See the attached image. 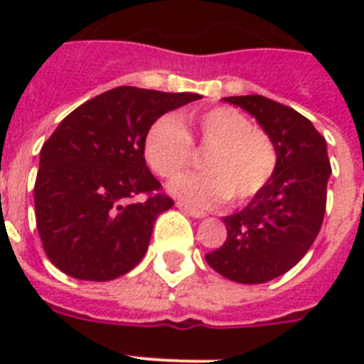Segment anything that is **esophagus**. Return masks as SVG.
Here are the masks:
<instances>
[{
	"instance_id": "34e87169",
	"label": "esophagus",
	"mask_w": 364,
	"mask_h": 364,
	"mask_svg": "<svg viewBox=\"0 0 364 364\" xmlns=\"http://www.w3.org/2000/svg\"><path fill=\"white\" fill-rule=\"evenodd\" d=\"M177 208H179L181 211H185L187 215L194 217V219H204V217H205L204 211L194 210V208H191V205H187V204H183V202H177Z\"/></svg>"
}]
</instances>
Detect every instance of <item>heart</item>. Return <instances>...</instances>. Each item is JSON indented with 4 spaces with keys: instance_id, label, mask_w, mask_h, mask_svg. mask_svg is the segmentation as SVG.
I'll list each match as a JSON object with an SVG mask.
<instances>
[{
    "instance_id": "obj_1",
    "label": "heart",
    "mask_w": 364,
    "mask_h": 364,
    "mask_svg": "<svg viewBox=\"0 0 364 364\" xmlns=\"http://www.w3.org/2000/svg\"><path fill=\"white\" fill-rule=\"evenodd\" d=\"M162 115L149 126L143 139V156L160 177H173L193 160L194 134L205 154L204 173L179 176L170 183V193L194 208L208 210L225 200L247 202L270 183L277 166V151L266 132L255 128L234 107H213L181 117Z\"/></svg>"
}]
</instances>
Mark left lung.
<instances>
[{
	"mask_svg": "<svg viewBox=\"0 0 364 364\" xmlns=\"http://www.w3.org/2000/svg\"><path fill=\"white\" fill-rule=\"evenodd\" d=\"M255 117L277 151L270 183L234 215L223 217L227 240L205 255L236 283H266L299 262L319 234L331 162L327 141L306 117L259 94L223 98Z\"/></svg>",
	"mask_w": 364,
	"mask_h": 364,
	"instance_id": "8db88e82",
	"label": "left lung"
}]
</instances>
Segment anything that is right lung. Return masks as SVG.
<instances>
[{
    "mask_svg": "<svg viewBox=\"0 0 364 364\" xmlns=\"http://www.w3.org/2000/svg\"><path fill=\"white\" fill-rule=\"evenodd\" d=\"M193 92L117 87L71 111L39 154L33 202L48 260L77 279L109 282L145 257L156 217L173 205L159 194L143 139ZM139 193L148 200L134 203Z\"/></svg>",
    "mask_w": 364,
    "mask_h": 364,
    "instance_id": "obj_1",
    "label": "right lung"
}]
</instances>
